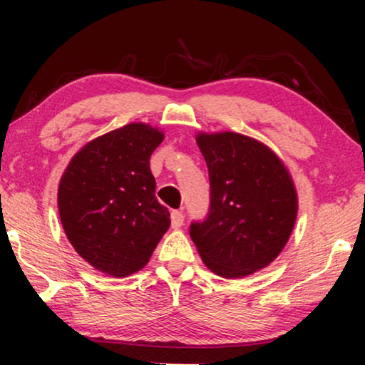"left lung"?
<instances>
[{"instance_id": "obj_1", "label": "left lung", "mask_w": 365, "mask_h": 365, "mask_svg": "<svg viewBox=\"0 0 365 365\" xmlns=\"http://www.w3.org/2000/svg\"><path fill=\"white\" fill-rule=\"evenodd\" d=\"M164 134L131 123L74 154L58 187V209L74 251L114 277L141 271L169 229L149 169Z\"/></svg>"}]
</instances>
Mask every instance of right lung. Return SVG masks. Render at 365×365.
Masks as SVG:
<instances>
[{
    "label": "right lung",
    "mask_w": 365,
    "mask_h": 365,
    "mask_svg": "<svg viewBox=\"0 0 365 365\" xmlns=\"http://www.w3.org/2000/svg\"><path fill=\"white\" fill-rule=\"evenodd\" d=\"M209 171V211L189 234L202 262L237 279L266 267L291 236L297 196L281 159L237 133L197 134Z\"/></svg>",
    "instance_id": "1"
}]
</instances>
